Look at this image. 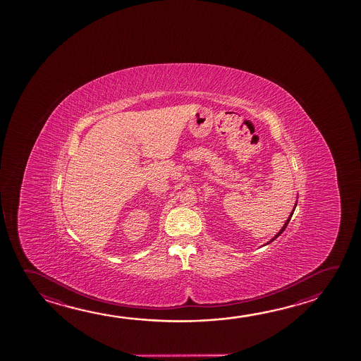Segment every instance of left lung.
Instances as JSON below:
<instances>
[{
    "label": "left lung",
    "mask_w": 361,
    "mask_h": 361,
    "mask_svg": "<svg viewBox=\"0 0 361 361\" xmlns=\"http://www.w3.org/2000/svg\"><path fill=\"white\" fill-rule=\"evenodd\" d=\"M297 204H298V202H295V204H294V208H293V210H291L290 215H289V216H288V219H286V221H285L284 226H283V227H281V229H280V231H279L278 233L275 234V235H274V237H272L271 240H269V242H267V243H265V245H269V243H271L272 240H276V238H278L279 235H280V234H281V233H283V232H284L285 228H286V226H288V223H289V221H290L291 216H293V213H294V210H295V208H297ZM265 245H264V246H265Z\"/></svg>",
    "instance_id": "1"
}]
</instances>
